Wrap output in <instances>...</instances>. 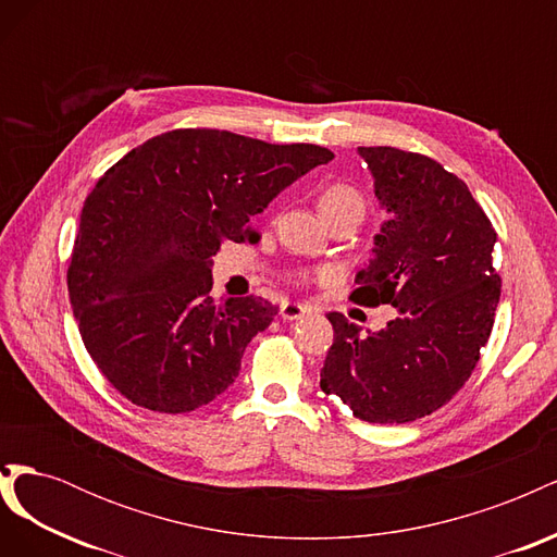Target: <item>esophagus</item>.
Returning <instances> with one entry per match:
<instances>
[{
  "label": "esophagus",
  "instance_id": "obj_1",
  "mask_svg": "<svg viewBox=\"0 0 557 557\" xmlns=\"http://www.w3.org/2000/svg\"><path fill=\"white\" fill-rule=\"evenodd\" d=\"M305 313H309V309L305 305H297V301H288V305L281 307L283 320H299Z\"/></svg>",
  "mask_w": 557,
  "mask_h": 557
}]
</instances>
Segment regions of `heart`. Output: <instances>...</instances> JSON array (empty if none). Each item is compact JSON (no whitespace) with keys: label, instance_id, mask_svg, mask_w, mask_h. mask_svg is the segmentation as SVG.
<instances>
[{"label":"heart","instance_id":"b5f03b06","mask_svg":"<svg viewBox=\"0 0 557 557\" xmlns=\"http://www.w3.org/2000/svg\"><path fill=\"white\" fill-rule=\"evenodd\" d=\"M320 209H323V213L348 209V211H358L362 215L364 197L348 183H334L323 193V197H320Z\"/></svg>","mask_w":557,"mask_h":557}]
</instances>
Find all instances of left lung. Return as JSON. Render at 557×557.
I'll return each instance as SVG.
<instances>
[{"label": "left lung", "instance_id": "left-lung-1", "mask_svg": "<svg viewBox=\"0 0 557 557\" xmlns=\"http://www.w3.org/2000/svg\"><path fill=\"white\" fill-rule=\"evenodd\" d=\"M358 153L387 221L350 297L399 315L362 334L344 313H327L334 344L320 387L367 423H411L460 391L487 344L502 288L497 232L465 181L436 160L393 146Z\"/></svg>", "mask_w": 557, "mask_h": 557}]
</instances>
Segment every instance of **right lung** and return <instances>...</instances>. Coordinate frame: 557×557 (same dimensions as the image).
Here are the masks:
<instances>
[{"instance_id": "obj_1", "label": "right lung", "mask_w": 557, "mask_h": 557, "mask_svg": "<svg viewBox=\"0 0 557 557\" xmlns=\"http://www.w3.org/2000/svg\"><path fill=\"white\" fill-rule=\"evenodd\" d=\"M332 150L225 129H172L132 148L81 211L66 288L99 372L137 407L188 413L239 376L244 350L276 307L215 305L211 258L244 242L250 215Z\"/></svg>"}]
</instances>
